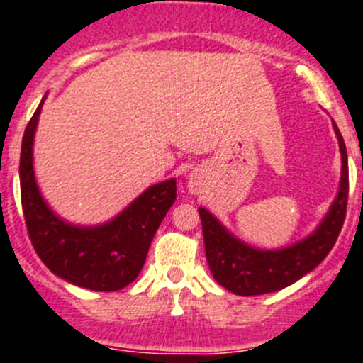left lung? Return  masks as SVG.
Segmentation results:
<instances>
[{
  "mask_svg": "<svg viewBox=\"0 0 363 363\" xmlns=\"http://www.w3.org/2000/svg\"><path fill=\"white\" fill-rule=\"evenodd\" d=\"M335 132L342 153L340 191L318 230L308 238H303L302 242L275 251L255 250L228 233L226 228L210 211L199 208L202 233H204L206 259L210 264L213 279L222 287H226L228 291L240 296L279 291L315 269L333 250L344 226L349 195L347 152L336 125Z\"/></svg>",
  "mask_w": 363,
  "mask_h": 363,
  "instance_id": "1",
  "label": "left lung"
}]
</instances>
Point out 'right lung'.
I'll return each instance as SVG.
<instances>
[{
	"instance_id": "add662e5",
	"label": "right lung",
	"mask_w": 363,
	"mask_h": 363,
	"mask_svg": "<svg viewBox=\"0 0 363 363\" xmlns=\"http://www.w3.org/2000/svg\"><path fill=\"white\" fill-rule=\"evenodd\" d=\"M43 101L21 143L19 186L28 237L45 266L67 282L94 291H117L141 273L152 238L177 197L175 179L148 188L112 222L79 228L55 217L34 179L32 143Z\"/></svg>"
}]
</instances>
